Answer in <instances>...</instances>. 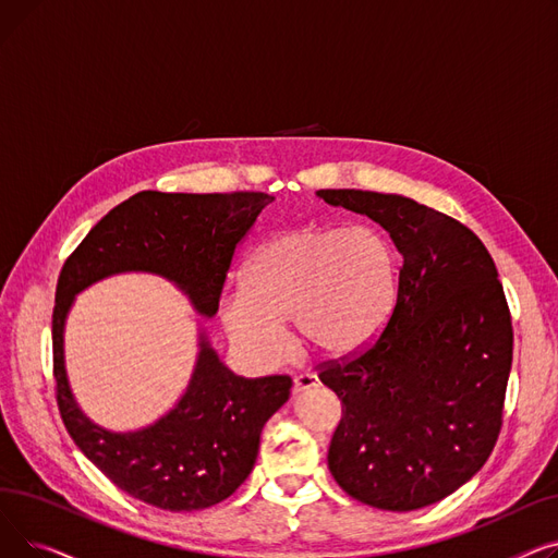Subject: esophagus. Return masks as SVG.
<instances>
[{
    "label": "esophagus",
    "instance_id": "esophagus-1",
    "mask_svg": "<svg viewBox=\"0 0 558 558\" xmlns=\"http://www.w3.org/2000/svg\"><path fill=\"white\" fill-rule=\"evenodd\" d=\"M320 383L318 377L312 375V373H303V375H296L294 377V393H305V391H312V389H318Z\"/></svg>",
    "mask_w": 558,
    "mask_h": 558
}]
</instances>
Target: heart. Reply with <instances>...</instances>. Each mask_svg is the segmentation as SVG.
<instances>
[{
    "label": "heart",
    "mask_w": 558,
    "mask_h": 558,
    "mask_svg": "<svg viewBox=\"0 0 558 558\" xmlns=\"http://www.w3.org/2000/svg\"><path fill=\"white\" fill-rule=\"evenodd\" d=\"M396 278L385 234L310 223L262 242L244 264V287L223 294L219 312L228 337L255 366H274L284 355V320L316 355L343 357L385 328Z\"/></svg>",
    "instance_id": "heart-1"
}]
</instances>
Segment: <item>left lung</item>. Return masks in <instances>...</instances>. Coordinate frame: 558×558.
Instances as JSON below:
<instances>
[{
	"mask_svg": "<svg viewBox=\"0 0 558 558\" xmlns=\"http://www.w3.org/2000/svg\"><path fill=\"white\" fill-rule=\"evenodd\" d=\"M316 196L383 226L402 255L383 335L318 375L343 412L328 468L368 507H429L477 475L500 434L513 330L495 262L473 230L409 196Z\"/></svg>",
	"mask_w": 558,
	"mask_h": 558,
	"instance_id": "left-lung-1",
	"label": "left lung"
}]
</instances>
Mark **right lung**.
I'll list each match as a JSON object with an SVG mask.
<instances>
[{"instance_id": "add662e5", "label": "right lung", "mask_w": 558, "mask_h": 558, "mask_svg": "<svg viewBox=\"0 0 558 558\" xmlns=\"http://www.w3.org/2000/svg\"><path fill=\"white\" fill-rule=\"evenodd\" d=\"M276 196L140 192L112 208L65 262L56 287L53 375L58 409L78 450L135 500L162 511L208 509L251 475L267 421L289 400L291 379H246L219 360L196 328V360L181 398L154 423L110 429L87 416L65 368V326L78 294L124 274L171 282L201 318H215L234 246Z\"/></svg>"}]
</instances>
